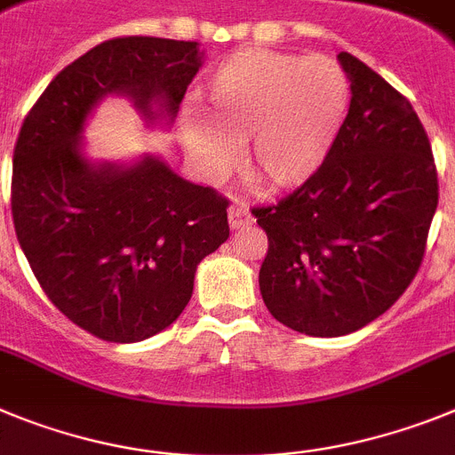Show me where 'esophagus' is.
I'll return each instance as SVG.
<instances>
[{"label":"esophagus","instance_id":"1","mask_svg":"<svg viewBox=\"0 0 455 455\" xmlns=\"http://www.w3.org/2000/svg\"><path fill=\"white\" fill-rule=\"evenodd\" d=\"M254 222V217H251L250 208L243 204H235L228 208V227L233 228V231H238V228L247 227V224Z\"/></svg>","mask_w":455,"mask_h":455}]
</instances>
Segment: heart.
<instances>
[{
  "label": "heart",
  "mask_w": 455,
  "mask_h": 455,
  "mask_svg": "<svg viewBox=\"0 0 455 455\" xmlns=\"http://www.w3.org/2000/svg\"><path fill=\"white\" fill-rule=\"evenodd\" d=\"M350 105L346 73L330 57L240 50L211 73L204 116L180 128L188 157L205 179H222L244 145L250 176L272 189H295L325 167Z\"/></svg>",
  "instance_id": "1"
}]
</instances>
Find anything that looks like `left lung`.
I'll return each mask as SVG.
<instances>
[{"mask_svg":"<svg viewBox=\"0 0 455 455\" xmlns=\"http://www.w3.org/2000/svg\"><path fill=\"white\" fill-rule=\"evenodd\" d=\"M337 59L353 96L325 167L251 211L267 233L263 302L309 337L350 334L401 298L437 208L435 162L412 105L357 57Z\"/></svg>","mask_w":455,"mask_h":455,"instance_id":"obj_1","label":"left lung"}]
</instances>
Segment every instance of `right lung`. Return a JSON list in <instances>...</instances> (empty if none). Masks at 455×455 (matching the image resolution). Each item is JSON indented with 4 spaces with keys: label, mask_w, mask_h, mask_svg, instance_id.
<instances>
[{
    "label": "right lung",
    "mask_w": 455,
    "mask_h": 455,
    "mask_svg": "<svg viewBox=\"0 0 455 455\" xmlns=\"http://www.w3.org/2000/svg\"><path fill=\"white\" fill-rule=\"evenodd\" d=\"M204 57L196 41H105L47 84L20 128L18 243L54 307L105 341H144L183 314L196 266L227 243L228 201L153 153L91 160L86 124L105 98L124 96L146 125L167 130Z\"/></svg>",
    "instance_id": "add662e5"
}]
</instances>
